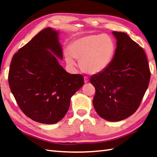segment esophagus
<instances>
[{
    "label": "esophagus",
    "instance_id": "esophagus-1",
    "mask_svg": "<svg viewBox=\"0 0 157 157\" xmlns=\"http://www.w3.org/2000/svg\"><path fill=\"white\" fill-rule=\"evenodd\" d=\"M89 82V79L88 77H84V82L85 83H87Z\"/></svg>",
    "mask_w": 157,
    "mask_h": 157
}]
</instances>
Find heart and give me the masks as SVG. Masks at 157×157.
Here are the masks:
<instances>
[{
    "label": "heart",
    "mask_w": 157,
    "mask_h": 157,
    "mask_svg": "<svg viewBox=\"0 0 157 157\" xmlns=\"http://www.w3.org/2000/svg\"><path fill=\"white\" fill-rule=\"evenodd\" d=\"M116 46L113 40L106 35H89L73 41L65 52V59L70 66L75 65L73 58L79 60L83 71L99 74L111 64Z\"/></svg>",
    "instance_id": "1"
}]
</instances>
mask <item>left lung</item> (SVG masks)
Masks as SVG:
<instances>
[{
	"instance_id": "1",
	"label": "left lung",
	"mask_w": 157,
	"mask_h": 157,
	"mask_svg": "<svg viewBox=\"0 0 157 157\" xmlns=\"http://www.w3.org/2000/svg\"><path fill=\"white\" fill-rule=\"evenodd\" d=\"M117 40L115 54L109 66L90 82L96 93L93 105L101 118L116 122L136 112L147 88L150 71L142 48L127 34L112 32Z\"/></svg>"
}]
</instances>
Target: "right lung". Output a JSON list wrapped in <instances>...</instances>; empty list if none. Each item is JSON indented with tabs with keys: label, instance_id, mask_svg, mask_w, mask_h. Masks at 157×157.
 Returning <instances> with one entry per match:
<instances>
[{
	"label": "right lung",
	"instance_id": "add662e5",
	"mask_svg": "<svg viewBox=\"0 0 157 157\" xmlns=\"http://www.w3.org/2000/svg\"><path fill=\"white\" fill-rule=\"evenodd\" d=\"M54 53L63 58L58 33L46 28L13 55L9 71V85L18 106L43 124L61 121L71 98L84 85V77L67 73Z\"/></svg>",
	"mask_w": 157,
	"mask_h": 157
}]
</instances>
